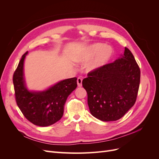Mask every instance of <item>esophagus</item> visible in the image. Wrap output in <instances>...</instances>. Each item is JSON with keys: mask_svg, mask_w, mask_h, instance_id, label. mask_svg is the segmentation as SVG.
<instances>
[{"mask_svg": "<svg viewBox=\"0 0 159 159\" xmlns=\"http://www.w3.org/2000/svg\"><path fill=\"white\" fill-rule=\"evenodd\" d=\"M77 83H78V87H81V85H82V79L81 78H78L77 79Z\"/></svg>", "mask_w": 159, "mask_h": 159, "instance_id": "1", "label": "esophagus"}]
</instances>
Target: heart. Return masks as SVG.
Returning a JSON list of instances; mask_svg holds the SVG:
<instances>
[{"label":"heart","instance_id":"heart-1","mask_svg":"<svg viewBox=\"0 0 159 159\" xmlns=\"http://www.w3.org/2000/svg\"><path fill=\"white\" fill-rule=\"evenodd\" d=\"M113 54V50L111 46H105L102 43H96L86 49L82 57V60L89 61L87 68L88 70H95L108 63Z\"/></svg>","mask_w":159,"mask_h":159}]
</instances>
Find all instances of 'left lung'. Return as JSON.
Instances as JSON below:
<instances>
[{"label": "left lung", "instance_id": "left-lung-1", "mask_svg": "<svg viewBox=\"0 0 159 159\" xmlns=\"http://www.w3.org/2000/svg\"><path fill=\"white\" fill-rule=\"evenodd\" d=\"M140 78V68L126 47L120 58L89 71L82 85L91 114L103 121L121 119L136 102Z\"/></svg>", "mask_w": 159, "mask_h": 159}]
</instances>
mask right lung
I'll use <instances>...</instances> for the list:
<instances>
[{"label":"right lung","instance_id":"1","mask_svg":"<svg viewBox=\"0 0 159 159\" xmlns=\"http://www.w3.org/2000/svg\"><path fill=\"white\" fill-rule=\"evenodd\" d=\"M28 54L22 56L13 74L16 102L27 120L34 125L47 127L56 123L63 116L64 107L69 95L77 88V78L62 80L46 91H28L25 84L23 66Z\"/></svg>","mask_w":159,"mask_h":159}]
</instances>
